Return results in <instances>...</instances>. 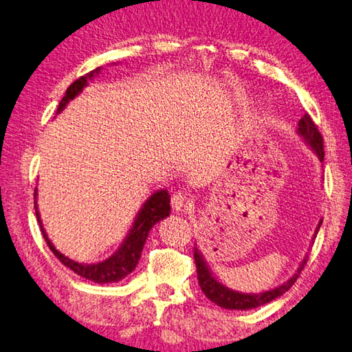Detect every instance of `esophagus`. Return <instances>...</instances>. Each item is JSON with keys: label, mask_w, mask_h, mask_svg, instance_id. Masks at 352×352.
<instances>
[{"label": "esophagus", "mask_w": 352, "mask_h": 352, "mask_svg": "<svg viewBox=\"0 0 352 352\" xmlns=\"http://www.w3.org/2000/svg\"><path fill=\"white\" fill-rule=\"evenodd\" d=\"M170 204H172V208H174L175 211H185L189 205V199L186 197V194L175 192V194H172Z\"/></svg>", "instance_id": "obj_1"}]
</instances>
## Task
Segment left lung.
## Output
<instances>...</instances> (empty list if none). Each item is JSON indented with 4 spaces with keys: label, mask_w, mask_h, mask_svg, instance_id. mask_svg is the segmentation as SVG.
I'll list each match as a JSON object with an SVG mask.
<instances>
[{
    "label": "left lung",
    "mask_w": 352,
    "mask_h": 352,
    "mask_svg": "<svg viewBox=\"0 0 352 352\" xmlns=\"http://www.w3.org/2000/svg\"><path fill=\"white\" fill-rule=\"evenodd\" d=\"M298 133L310 144L311 148H314L318 153V156H320V160L321 161L324 160V141H322V136L320 130H318L316 124L311 120V117L307 113L304 114L302 119L299 120ZM320 226H318V228H320ZM194 261H196V267H197L199 285L202 288L205 296L208 298L211 302L222 307V309H230V310L255 309V307L267 304L271 302L272 299L282 296L283 293L288 292V289L294 285V282L298 280L300 271L304 270V265L307 263V260H304L302 265H300V267L298 270V274H294L288 282L282 283L280 287L270 289V292H265V293H258V294H243V293L233 292V289H228L227 287L222 285V283L217 282L216 278L211 276V272L208 271V267H206L202 256H200V254L197 252V249H194Z\"/></svg>",
    "instance_id": "left-lung-1"
}]
</instances>
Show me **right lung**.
I'll return each mask as SVG.
<instances>
[{
    "mask_svg": "<svg viewBox=\"0 0 352 352\" xmlns=\"http://www.w3.org/2000/svg\"><path fill=\"white\" fill-rule=\"evenodd\" d=\"M98 70L100 69H97V72ZM92 76H94V72H89L86 76H80L76 81H74L69 87H67L65 96L63 100H60V103L58 106V113L59 111H63L64 106L82 91V87L87 85V78H92ZM36 194L37 192H34V199H36ZM169 202H170V196L167 194L166 189L164 191L155 192L153 196L147 200L146 205L142 206V210L139 211L135 224H133V228L130 230V233H128V236L125 239V243L122 244V248L117 250L111 258L97 265L78 263V261L67 258V256L60 254L59 250H56L52 241L48 239L45 230H43L36 202H34V206H36L37 221L38 224H41L42 235L45 238L47 246L52 249V252L54 254L56 258H58L64 266L70 267L72 271L76 272L78 276L87 278V280H92L96 283H111V282H119L120 278H124L125 276L130 274L133 270H135L139 258H141L144 243H146L150 228H152L156 222H160L161 219H164L166 216H169V211H170Z\"/></svg>",
    "mask_w": 352,
    "mask_h": 352,
    "instance_id": "right-lung-1",
    "label": "right lung"
}]
</instances>
